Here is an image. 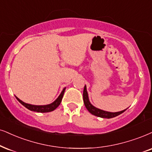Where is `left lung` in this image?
<instances>
[{
    "mask_svg": "<svg viewBox=\"0 0 152 152\" xmlns=\"http://www.w3.org/2000/svg\"><path fill=\"white\" fill-rule=\"evenodd\" d=\"M83 102L84 104L86 107V109H88V111L92 114L94 116L101 117V118H114V117H116L118 115L121 114L122 113H124L126 109H124V110L118 111V112H110V111H107L102 110L100 109L97 108V107H94L89 100V97H88V93L87 92V88H86V86H85L83 90Z\"/></svg>",
    "mask_w": 152,
    "mask_h": 152,
    "instance_id": "1",
    "label": "left lung"
}]
</instances>
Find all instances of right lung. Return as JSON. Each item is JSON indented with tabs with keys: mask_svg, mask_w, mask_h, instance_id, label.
<instances>
[{
	"mask_svg": "<svg viewBox=\"0 0 152 152\" xmlns=\"http://www.w3.org/2000/svg\"><path fill=\"white\" fill-rule=\"evenodd\" d=\"M65 89L66 88H64V89L62 90V91L61 92L60 95L58 96V97L55 99L53 102H52L49 104L46 105H34V104H27L25 103L24 102L18 98V97L15 96L16 99L18 100L22 104L23 106H24L26 109H29L31 111H36V112H41V113H46V112H50V111H53L55 110V109L57 108V107L60 104L61 102H62L63 95H64Z\"/></svg>",
	"mask_w": 152,
	"mask_h": 152,
	"instance_id": "1",
	"label": "right lung"
}]
</instances>
